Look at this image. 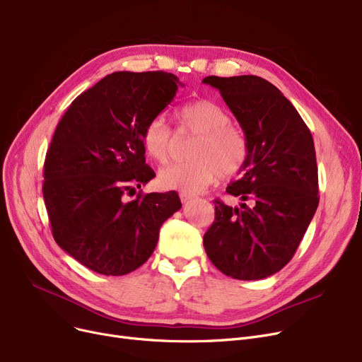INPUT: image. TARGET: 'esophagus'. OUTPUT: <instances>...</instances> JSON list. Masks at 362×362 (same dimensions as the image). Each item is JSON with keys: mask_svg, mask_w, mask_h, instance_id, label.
Here are the masks:
<instances>
[{"mask_svg": "<svg viewBox=\"0 0 362 362\" xmlns=\"http://www.w3.org/2000/svg\"><path fill=\"white\" fill-rule=\"evenodd\" d=\"M179 197H180V201L182 202H189V201H192L195 197L194 195H189V194H179Z\"/></svg>", "mask_w": 362, "mask_h": 362, "instance_id": "1", "label": "esophagus"}]
</instances>
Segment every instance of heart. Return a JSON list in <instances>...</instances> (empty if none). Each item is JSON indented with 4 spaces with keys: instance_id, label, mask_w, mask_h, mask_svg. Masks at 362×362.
Here are the masks:
<instances>
[{
    "instance_id": "obj_1",
    "label": "heart",
    "mask_w": 362,
    "mask_h": 362,
    "mask_svg": "<svg viewBox=\"0 0 362 362\" xmlns=\"http://www.w3.org/2000/svg\"><path fill=\"white\" fill-rule=\"evenodd\" d=\"M180 133L197 135L191 161L171 164L158 175L163 189L198 194L218 176L232 177L243 168L250 154L245 132L230 123V114L210 100L185 104L176 112ZM176 145L175 133L160 116L148 120L142 130V146L160 164L168 163Z\"/></svg>"
}]
</instances>
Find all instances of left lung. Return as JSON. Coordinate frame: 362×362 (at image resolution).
I'll list each match as a JSON object with an SVG mask.
<instances>
[{
  "label": "left lung",
  "mask_w": 362,
  "mask_h": 362,
  "mask_svg": "<svg viewBox=\"0 0 362 362\" xmlns=\"http://www.w3.org/2000/svg\"><path fill=\"white\" fill-rule=\"evenodd\" d=\"M218 89L250 145L242 177L226 192L240 208L216 199L204 248L216 267L238 280L280 272L305 235L318 206V173L310 129L292 103L254 74L202 81Z\"/></svg>",
  "instance_id": "1"
}]
</instances>
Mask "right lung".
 Here are the masks:
<instances>
[{"label":"right lung","mask_w":362,"mask_h":362,"mask_svg":"<svg viewBox=\"0 0 362 362\" xmlns=\"http://www.w3.org/2000/svg\"><path fill=\"white\" fill-rule=\"evenodd\" d=\"M177 76L116 71L81 93L59 122L42 194L60 248L95 273L123 276L154 252L161 224L180 210L175 191L126 201L156 176L142 130L175 98Z\"/></svg>","instance_id":"right-lung-1"}]
</instances>
